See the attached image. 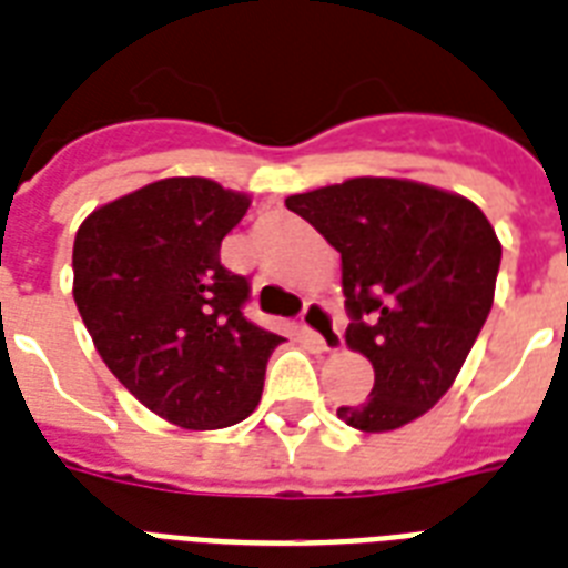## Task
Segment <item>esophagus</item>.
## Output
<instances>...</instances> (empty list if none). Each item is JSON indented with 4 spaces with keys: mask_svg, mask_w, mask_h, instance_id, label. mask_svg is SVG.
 <instances>
[{
    "mask_svg": "<svg viewBox=\"0 0 568 568\" xmlns=\"http://www.w3.org/2000/svg\"><path fill=\"white\" fill-rule=\"evenodd\" d=\"M301 321H303V329L312 333L315 342H318L324 351H338V347H342V329H338L336 315H333V310H329L327 303L310 301L306 306H303Z\"/></svg>",
    "mask_w": 568,
    "mask_h": 568,
    "instance_id": "34e87169",
    "label": "esophagus"
}]
</instances>
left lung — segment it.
<instances>
[{"label":"left lung","mask_w":568,"mask_h":568,"mask_svg":"<svg viewBox=\"0 0 568 568\" xmlns=\"http://www.w3.org/2000/svg\"><path fill=\"white\" fill-rule=\"evenodd\" d=\"M342 253L347 347L374 365L363 404L338 406L356 430H397L457 379L493 310L501 241L471 200L386 176L285 200Z\"/></svg>","instance_id":"8db88e82"}]
</instances>
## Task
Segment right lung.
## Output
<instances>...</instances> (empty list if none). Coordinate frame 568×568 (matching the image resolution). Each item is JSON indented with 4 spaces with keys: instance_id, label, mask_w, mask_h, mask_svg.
Segmentation results:
<instances>
[{
    "instance_id": "right-lung-1",
    "label": "right lung",
    "mask_w": 568,
    "mask_h": 568,
    "mask_svg": "<svg viewBox=\"0 0 568 568\" xmlns=\"http://www.w3.org/2000/svg\"><path fill=\"white\" fill-rule=\"evenodd\" d=\"M247 209L239 191L173 176L100 205L75 232L73 297L102 363L185 430L244 422L285 342L244 318L247 276L221 265Z\"/></svg>"
}]
</instances>
